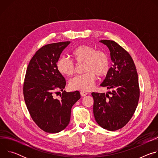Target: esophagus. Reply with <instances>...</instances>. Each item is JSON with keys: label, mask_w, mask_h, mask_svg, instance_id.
<instances>
[{"label": "esophagus", "mask_w": 158, "mask_h": 158, "mask_svg": "<svg viewBox=\"0 0 158 158\" xmlns=\"http://www.w3.org/2000/svg\"><path fill=\"white\" fill-rule=\"evenodd\" d=\"M81 95L82 96H85L86 95H87V93H86V92H85V91H81Z\"/></svg>", "instance_id": "34e87169"}]
</instances>
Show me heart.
Returning <instances> with one entry per match:
<instances>
[{
  "mask_svg": "<svg viewBox=\"0 0 158 158\" xmlns=\"http://www.w3.org/2000/svg\"><path fill=\"white\" fill-rule=\"evenodd\" d=\"M71 55L77 63L84 62L83 71L85 72L70 80L69 85L71 89L85 92L89 91L94 85L96 75L104 76L110 69L107 54L91 46L81 45L72 51ZM57 69L61 74L70 76L75 71V64L69 58L60 57L57 62Z\"/></svg>",
  "mask_w": 158,
  "mask_h": 158,
  "instance_id": "obj_1",
  "label": "heart"
}]
</instances>
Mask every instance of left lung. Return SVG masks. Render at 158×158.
Masks as SVG:
<instances>
[{"instance_id": "8db88e82", "label": "left lung", "mask_w": 158, "mask_h": 158, "mask_svg": "<svg viewBox=\"0 0 158 158\" xmlns=\"http://www.w3.org/2000/svg\"><path fill=\"white\" fill-rule=\"evenodd\" d=\"M100 42L109 48L112 67L101 86L111 89L108 94L92 93L93 113L102 128L114 131L131 119L138 104L140 91L136 66L130 54L113 40Z\"/></svg>"}]
</instances>
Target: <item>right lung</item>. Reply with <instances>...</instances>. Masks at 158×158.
Returning a JSON list of instances; mask_svg holds the SVG:
<instances>
[{
    "label": "right lung",
    "instance_id": "obj_1",
    "mask_svg": "<svg viewBox=\"0 0 158 158\" xmlns=\"http://www.w3.org/2000/svg\"><path fill=\"white\" fill-rule=\"evenodd\" d=\"M70 41L47 44L32 57L27 68L23 94L27 108L35 124L44 131L57 133L69 124L73 106L81 98L77 91H63L65 80L57 69V62ZM60 89V99L53 94Z\"/></svg>",
    "mask_w": 158,
    "mask_h": 158
}]
</instances>
